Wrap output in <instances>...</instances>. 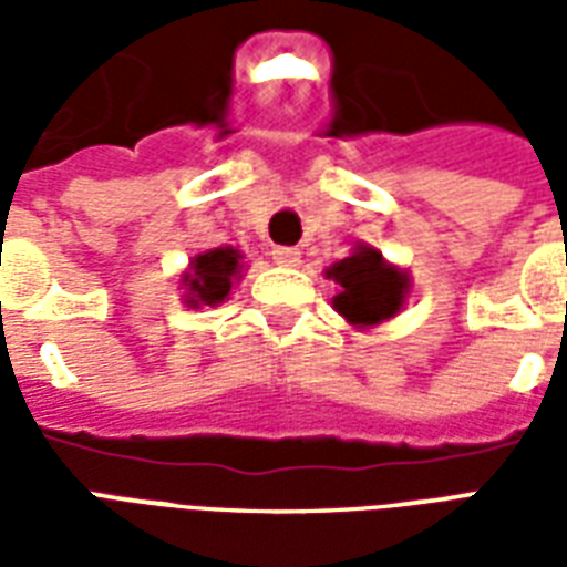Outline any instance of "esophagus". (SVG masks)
<instances>
[{"label":"esophagus","mask_w":567,"mask_h":567,"mask_svg":"<svg viewBox=\"0 0 567 567\" xmlns=\"http://www.w3.org/2000/svg\"><path fill=\"white\" fill-rule=\"evenodd\" d=\"M272 260H276L279 267H297V264H300V248L276 246L272 248Z\"/></svg>","instance_id":"obj_1"}]
</instances>
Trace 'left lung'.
<instances>
[{
	"mask_svg": "<svg viewBox=\"0 0 567 567\" xmlns=\"http://www.w3.org/2000/svg\"><path fill=\"white\" fill-rule=\"evenodd\" d=\"M340 288L333 295V309L358 331H370L382 321H392L413 291L410 272L382 258L380 248L358 243L352 255L324 270Z\"/></svg>",
	"mask_w": 567,
	"mask_h": 567,
	"instance_id": "1",
	"label": "left lung"
}]
</instances>
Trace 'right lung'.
<instances>
[{
  "mask_svg": "<svg viewBox=\"0 0 567 567\" xmlns=\"http://www.w3.org/2000/svg\"><path fill=\"white\" fill-rule=\"evenodd\" d=\"M243 251L234 246H218V248H206L190 258L187 270L182 272V300L185 307L199 309V307H218L224 300H230V291L234 285L243 279Z\"/></svg>",
  "mask_w": 567,
  "mask_h": 567,
  "instance_id": "obj_1",
  "label": "right lung"
}]
</instances>
